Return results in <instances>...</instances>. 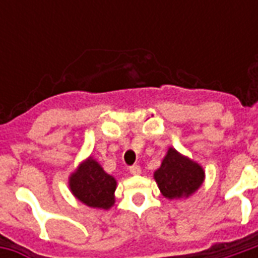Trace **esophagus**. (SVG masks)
I'll return each mask as SVG.
<instances>
[{
	"label": "esophagus",
	"instance_id": "obj_1",
	"mask_svg": "<svg viewBox=\"0 0 258 258\" xmlns=\"http://www.w3.org/2000/svg\"><path fill=\"white\" fill-rule=\"evenodd\" d=\"M130 173L133 174V175H140L141 167L140 166H137V164H134V166H131V167H130Z\"/></svg>",
	"mask_w": 258,
	"mask_h": 258
}]
</instances>
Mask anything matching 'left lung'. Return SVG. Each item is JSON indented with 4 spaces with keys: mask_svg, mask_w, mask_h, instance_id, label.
Here are the masks:
<instances>
[{
    "mask_svg": "<svg viewBox=\"0 0 258 258\" xmlns=\"http://www.w3.org/2000/svg\"><path fill=\"white\" fill-rule=\"evenodd\" d=\"M205 170L199 163L168 148L160 167L153 173L162 195L168 200L188 199L205 182Z\"/></svg>",
    "mask_w": 258,
    "mask_h": 258,
    "instance_id": "obj_1",
    "label": "left lung"
}]
</instances>
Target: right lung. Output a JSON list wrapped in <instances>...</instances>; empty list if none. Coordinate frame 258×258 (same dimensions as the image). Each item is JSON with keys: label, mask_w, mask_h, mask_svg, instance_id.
Listing matches in <instances>:
<instances>
[{"label": "right lung", "mask_w": 258, "mask_h": 258, "mask_svg": "<svg viewBox=\"0 0 258 258\" xmlns=\"http://www.w3.org/2000/svg\"><path fill=\"white\" fill-rule=\"evenodd\" d=\"M116 178L107 174L92 156L80 163L69 177V189L74 198L92 209L109 210L116 202Z\"/></svg>", "instance_id": "right-lung-1"}]
</instances>
